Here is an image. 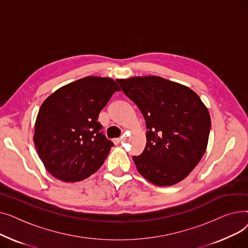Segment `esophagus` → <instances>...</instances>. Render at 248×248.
<instances>
[{"mask_svg":"<svg viewBox=\"0 0 248 248\" xmlns=\"http://www.w3.org/2000/svg\"><path fill=\"white\" fill-rule=\"evenodd\" d=\"M121 140H122V139L121 138H116V139H113V142L115 145H119L120 142H121Z\"/></svg>","mask_w":248,"mask_h":248,"instance_id":"esophagus-1","label":"esophagus"}]
</instances>
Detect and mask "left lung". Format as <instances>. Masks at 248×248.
Returning a JSON list of instances; mask_svg holds the SVG:
<instances>
[{
    "label": "left lung",
    "mask_w": 248,
    "mask_h": 248,
    "mask_svg": "<svg viewBox=\"0 0 248 248\" xmlns=\"http://www.w3.org/2000/svg\"><path fill=\"white\" fill-rule=\"evenodd\" d=\"M146 121L147 144L133 157L139 173L157 186L185 179L206 151L210 114L189 87L159 76L117 79Z\"/></svg>",
    "instance_id": "1"
}]
</instances>
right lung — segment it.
Returning a JSON list of instances; mask_svg holds the SVG:
<instances>
[{"instance_id":"add662e5","label":"right lung","mask_w":248,"mask_h":248,"mask_svg":"<svg viewBox=\"0 0 248 248\" xmlns=\"http://www.w3.org/2000/svg\"><path fill=\"white\" fill-rule=\"evenodd\" d=\"M120 86L111 78L87 76L57 89L39 109L34 144L46 170L64 182L82 181L106 161L113 142L97 122Z\"/></svg>"}]
</instances>
